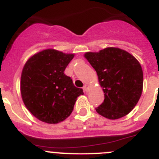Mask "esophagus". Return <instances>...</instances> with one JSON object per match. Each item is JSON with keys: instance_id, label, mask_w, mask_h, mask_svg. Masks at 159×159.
Instances as JSON below:
<instances>
[{"instance_id": "1", "label": "esophagus", "mask_w": 159, "mask_h": 159, "mask_svg": "<svg viewBox=\"0 0 159 159\" xmlns=\"http://www.w3.org/2000/svg\"><path fill=\"white\" fill-rule=\"evenodd\" d=\"M84 90L85 92H88L89 91V86L87 84H85L84 86Z\"/></svg>"}]
</instances>
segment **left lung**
<instances>
[{"mask_svg": "<svg viewBox=\"0 0 159 159\" xmlns=\"http://www.w3.org/2000/svg\"><path fill=\"white\" fill-rule=\"evenodd\" d=\"M85 58L95 69L105 100L96 108L98 114L117 119L129 114L143 90V71L132 54L117 48L87 52Z\"/></svg>", "mask_w": 159, "mask_h": 159, "instance_id": "1", "label": "left lung"}]
</instances>
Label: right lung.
<instances>
[{"label": "right lung", "mask_w": 159, "mask_h": 159, "mask_svg": "<svg viewBox=\"0 0 159 159\" xmlns=\"http://www.w3.org/2000/svg\"><path fill=\"white\" fill-rule=\"evenodd\" d=\"M73 54L47 49L32 56L21 75V93L27 109L42 122L55 124L73 110L83 89L74 86L64 71Z\"/></svg>", "instance_id": "1"}]
</instances>
